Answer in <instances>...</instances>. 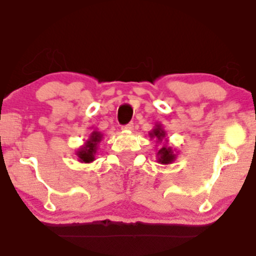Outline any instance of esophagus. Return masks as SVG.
Returning a JSON list of instances; mask_svg holds the SVG:
<instances>
[{
	"label": "esophagus",
	"instance_id": "34e87169",
	"mask_svg": "<svg viewBox=\"0 0 256 256\" xmlns=\"http://www.w3.org/2000/svg\"><path fill=\"white\" fill-rule=\"evenodd\" d=\"M122 130H125V131L134 130V122H128V124L122 126Z\"/></svg>",
	"mask_w": 256,
	"mask_h": 256
}]
</instances>
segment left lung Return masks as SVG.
Here are the masks:
<instances>
[{
	"label": "left lung",
	"instance_id": "obj_1",
	"mask_svg": "<svg viewBox=\"0 0 256 256\" xmlns=\"http://www.w3.org/2000/svg\"><path fill=\"white\" fill-rule=\"evenodd\" d=\"M152 137L156 136L158 140H162V138L165 137V131H162L158 126V128L152 131ZM158 162L161 164H170L174 160V155H173L171 148H165V146H164V148H161L160 150H158Z\"/></svg>",
	"mask_w": 256,
	"mask_h": 256
}]
</instances>
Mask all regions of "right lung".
I'll return each mask as SVG.
<instances>
[{"label": "right lung", "mask_w": 256, "mask_h": 256, "mask_svg": "<svg viewBox=\"0 0 256 256\" xmlns=\"http://www.w3.org/2000/svg\"><path fill=\"white\" fill-rule=\"evenodd\" d=\"M100 140H101V134L98 132L94 131L90 140L86 142V146L82 148L80 152H78L79 161H82V162H90V161L94 160V154L96 152V144L100 142Z\"/></svg>", "instance_id": "right-lung-1"}]
</instances>
